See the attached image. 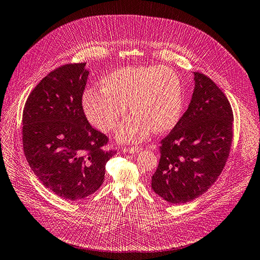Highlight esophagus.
<instances>
[{
    "instance_id": "obj_1",
    "label": "esophagus",
    "mask_w": 260,
    "mask_h": 260,
    "mask_svg": "<svg viewBox=\"0 0 260 260\" xmlns=\"http://www.w3.org/2000/svg\"><path fill=\"white\" fill-rule=\"evenodd\" d=\"M123 151H124V153L137 154V153H139V152L142 151V148H141V146H135V148L133 146V148H124Z\"/></svg>"
}]
</instances>
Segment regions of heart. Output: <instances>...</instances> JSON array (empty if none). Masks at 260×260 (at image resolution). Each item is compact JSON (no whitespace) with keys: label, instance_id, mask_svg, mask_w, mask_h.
Here are the masks:
<instances>
[{"label":"heart","instance_id":"obj_1","mask_svg":"<svg viewBox=\"0 0 260 260\" xmlns=\"http://www.w3.org/2000/svg\"><path fill=\"white\" fill-rule=\"evenodd\" d=\"M117 138L134 143L155 133L173 128L183 112V89L177 74L165 67H126L109 73L102 88L85 91L83 106L88 120L108 133L116 129L126 114Z\"/></svg>","mask_w":260,"mask_h":260}]
</instances>
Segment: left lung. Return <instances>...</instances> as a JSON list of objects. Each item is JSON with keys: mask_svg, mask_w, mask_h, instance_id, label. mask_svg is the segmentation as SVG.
<instances>
[{"mask_svg": "<svg viewBox=\"0 0 260 260\" xmlns=\"http://www.w3.org/2000/svg\"><path fill=\"white\" fill-rule=\"evenodd\" d=\"M194 90L185 114L161 140L152 176L154 192L172 204L197 199L226 164L233 141V110L209 77L194 72Z\"/></svg>", "mask_w": 260, "mask_h": 260, "instance_id": "left-lung-1", "label": "left lung"}]
</instances>
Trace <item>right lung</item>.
Listing matches in <instances>:
<instances>
[{
	"instance_id": "add662e5",
	"label": "right lung",
	"mask_w": 260,
	"mask_h": 260,
	"mask_svg": "<svg viewBox=\"0 0 260 260\" xmlns=\"http://www.w3.org/2000/svg\"><path fill=\"white\" fill-rule=\"evenodd\" d=\"M85 62L50 72L28 95L22 117L26 160L44 187L68 201L94 193L104 182L108 138L88 122L82 98L89 72Z\"/></svg>"
}]
</instances>
